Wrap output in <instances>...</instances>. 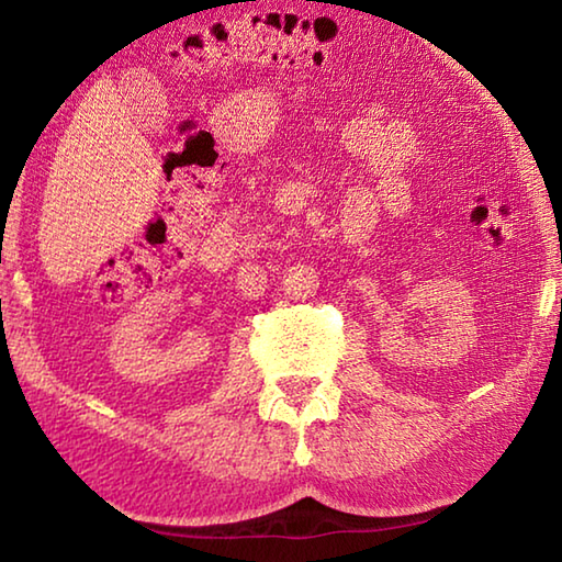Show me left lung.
<instances>
[{"mask_svg":"<svg viewBox=\"0 0 562 562\" xmlns=\"http://www.w3.org/2000/svg\"><path fill=\"white\" fill-rule=\"evenodd\" d=\"M560 310H562V302H560Z\"/></svg>","mask_w":562,"mask_h":562,"instance_id":"8db88e82","label":"left lung"}]
</instances>
